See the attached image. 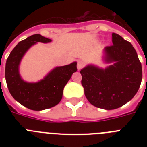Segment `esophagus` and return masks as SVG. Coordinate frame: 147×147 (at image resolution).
<instances>
[{
	"label": "esophagus",
	"instance_id": "34e87169",
	"mask_svg": "<svg viewBox=\"0 0 147 147\" xmlns=\"http://www.w3.org/2000/svg\"><path fill=\"white\" fill-rule=\"evenodd\" d=\"M84 66H85V63L82 62V61H78V63H77V69H78V70L82 69Z\"/></svg>",
	"mask_w": 147,
	"mask_h": 147
}]
</instances>
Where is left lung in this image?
<instances>
[{
  "label": "left lung",
  "instance_id": "left-lung-1",
  "mask_svg": "<svg viewBox=\"0 0 147 147\" xmlns=\"http://www.w3.org/2000/svg\"><path fill=\"white\" fill-rule=\"evenodd\" d=\"M113 45L105 48V61L114 62L105 69L88 65L80 71L88 100L105 110L118 108L137 94L142 81V65L132 44L112 33Z\"/></svg>",
  "mask_w": 147,
  "mask_h": 147
}]
</instances>
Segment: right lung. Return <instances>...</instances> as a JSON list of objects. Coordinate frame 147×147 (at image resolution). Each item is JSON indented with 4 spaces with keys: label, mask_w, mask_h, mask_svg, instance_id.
I'll return each instance as SVG.
<instances>
[{
    "label": "right lung",
    "mask_w": 147,
    "mask_h": 147,
    "mask_svg": "<svg viewBox=\"0 0 147 147\" xmlns=\"http://www.w3.org/2000/svg\"><path fill=\"white\" fill-rule=\"evenodd\" d=\"M50 39L34 34L22 40L8 56L5 67V78L10 94L24 107L33 111L48 109L58 105L62 98L63 89L77 71V62L55 67L45 78L35 83L26 82L19 73V65L26 52L36 42H51Z\"/></svg>",
    "instance_id": "obj_1"
}]
</instances>
